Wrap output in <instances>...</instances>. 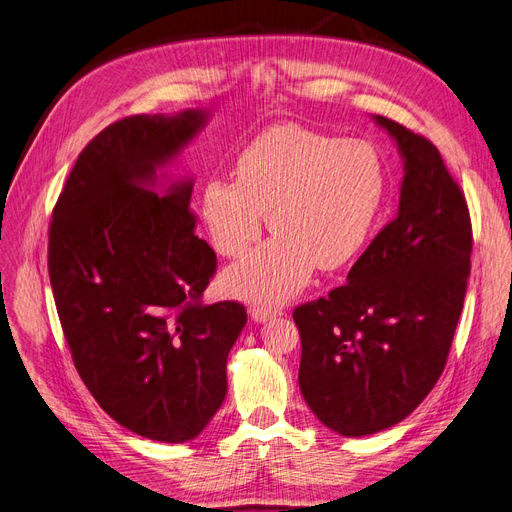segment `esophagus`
Wrapping results in <instances>:
<instances>
[{
	"label": "esophagus",
	"mask_w": 512,
	"mask_h": 512,
	"mask_svg": "<svg viewBox=\"0 0 512 512\" xmlns=\"http://www.w3.org/2000/svg\"><path fill=\"white\" fill-rule=\"evenodd\" d=\"M282 310H276V308H263V306H257L251 310V318L255 320V323H268V320L280 316Z\"/></svg>",
	"instance_id": "34e87169"
}]
</instances>
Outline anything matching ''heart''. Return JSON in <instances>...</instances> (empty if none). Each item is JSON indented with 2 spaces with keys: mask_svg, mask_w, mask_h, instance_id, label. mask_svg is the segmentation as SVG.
Returning a JSON list of instances; mask_svg holds the SVG:
<instances>
[{
  "mask_svg": "<svg viewBox=\"0 0 512 512\" xmlns=\"http://www.w3.org/2000/svg\"><path fill=\"white\" fill-rule=\"evenodd\" d=\"M236 181L211 179L202 221L223 257H242L268 223L276 236L223 276L225 291L280 306L320 270L346 268L375 232L388 196L386 164L373 143L280 124L246 145Z\"/></svg>",
  "mask_w": 512,
  "mask_h": 512,
  "instance_id": "obj_1",
  "label": "heart"
}]
</instances>
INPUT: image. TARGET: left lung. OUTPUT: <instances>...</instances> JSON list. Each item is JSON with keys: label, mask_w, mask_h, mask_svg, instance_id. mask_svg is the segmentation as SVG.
I'll list each match as a JSON object with an SVG mask.
<instances>
[{"label": "left lung", "mask_w": 512, "mask_h": 512, "mask_svg": "<svg viewBox=\"0 0 512 512\" xmlns=\"http://www.w3.org/2000/svg\"><path fill=\"white\" fill-rule=\"evenodd\" d=\"M399 149L396 217L329 297L299 306V390L342 437L405 420L437 384L462 314L472 227L460 185L428 139L373 116Z\"/></svg>", "instance_id": "1"}]
</instances>
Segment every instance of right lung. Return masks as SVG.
Listing matches in <instances>:
<instances>
[{
    "instance_id": "add662e5",
    "label": "right lung",
    "mask_w": 512,
    "mask_h": 512,
    "mask_svg": "<svg viewBox=\"0 0 512 512\" xmlns=\"http://www.w3.org/2000/svg\"><path fill=\"white\" fill-rule=\"evenodd\" d=\"M206 109L99 132L54 206L48 272L75 369L109 418L160 443L196 439L227 394L238 301L202 306L217 255L194 234V177L173 166Z\"/></svg>"
}]
</instances>
